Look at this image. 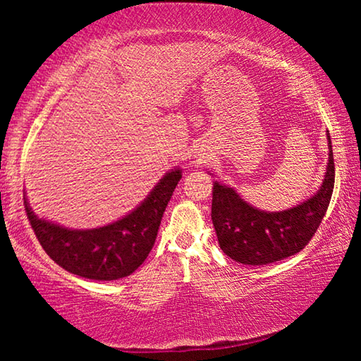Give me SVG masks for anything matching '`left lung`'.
<instances>
[{"instance_id":"1","label":"left lung","mask_w":361,"mask_h":361,"mask_svg":"<svg viewBox=\"0 0 361 361\" xmlns=\"http://www.w3.org/2000/svg\"><path fill=\"white\" fill-rule=\"evenodd\" d=\"M326 172L319 191L291 209L266 212L250 205L234 188L213 183L212 221L223 252L240 264L262 266L301 252L319 229L334 188L329 133Z\"/></svg>"}]
</instances>
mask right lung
Segmentation results:
<instances>
[{
  "instance_id": "right-lung-1",
  "label": "right lung",
  "mask_w": 361,
  "mask_h": 361,
  "mask_svg": "<svg viewBox=\"0 0 361 361\" xmlns=\"http://www.w3.org/2000/svg\"><path fill=\"white\" fill-rule=\"evenodd\" d=\"M180 180V167L169 170L137 209L118 221L92 229H70L39 218L25 195L23 205L36 239L60 267L79 277L109 282L130 276L142 266Z\"/></svg>"
}]
</instances>
